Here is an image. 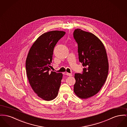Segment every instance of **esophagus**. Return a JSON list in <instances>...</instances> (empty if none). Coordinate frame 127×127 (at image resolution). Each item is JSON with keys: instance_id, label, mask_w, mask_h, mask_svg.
<instances>
[{"instance_id": "34e87169", "label": "esophagus", "mask_w": 127, "mask_h": 127, "mask_svg": "<svg viewBox=\"0 0 127 127\" xmlns=\"http://www.w3.org/2000/svg\"><path fill=\"white\" fill-rule=\"evenodd\" d=\"M66 75H67V76H72V74H71V73H66Z\"/></svg>"}]
</instances>
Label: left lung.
I'll return each mask as SVG.
<instances>
[{
	"label": "left lung",
	"instance_id": "obj_1",
	"mask_svg": "<svg viewBox=\"0 0 127 127\" xmlns=\"http://www.w3.org/2000/svg\"><path fill=\"white\" fill-rule=\"evenodd\" d=\"M74 37L78 44V58L82 63V74H75L74 92L82 99L93 97L104 84L108 73L109 64L105 47L95 35L75 29Z\"/></svg>",
	"mask_w": 127,
	"mask_h": 127
}]
</instances>
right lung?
<instances>
[{
	"label": "right lung",
	"mask_w": 127,
	"mask_h": 127,
	"mask_svg": "<svg viewBox=\"0 0 127 127\" xmlns=\"http://www.w3.org/2000/svg\"><path fill=\"white\" fill-rule=\"evenodd\" d=\"M65 34L51 31L40 35L28 52L26 60L27 76L32 90L45 101L55 99L58 94L63 74L50 71L54 47Z\"/></svg>",
	"instance_id": "obj_1"
}]
</instances>
